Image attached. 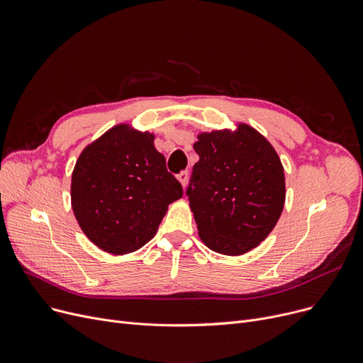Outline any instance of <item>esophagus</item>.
I'll return each mask as SVG.
<instances>
[{
    "mask_svg": "<svg viewBox=\"0 0 363 363\" xmlns=\"http://www.w3.org/2000/svg\"><path fill=\"white\" fill-rule=\"evenodd\" d=\"M177 178H178V181L181 182V185L185 186V185H186V181H188V172H186V170L181 172V174H179Z\"/></svg>",
    "mask_w": 363,
    "mask_h": 363,
    "instance_id": "34e87169",
    "label": "esophagus"
}]
</instances>
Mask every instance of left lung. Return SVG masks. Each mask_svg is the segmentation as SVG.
I'll return each instance as SVG.
<instances>
[{
  "label": "left lung",
  "instance_id": "8db88e82",
  "mask_svg": "<svg viewBox=\"0 0 363 363\" xmlns=\"http://www.w3.org/2000/svg\"><path fill=\"white\" fill-rule=\"evenodd\" d=\"M194 150L200 159L186 196L199 237L226 256L253 250L271 234L284 208L278 152L247 123H237L235 130L200 132Z\"/></svg>",
  "mask_w": 363,
  "mask_h": 363
}]
</instances>
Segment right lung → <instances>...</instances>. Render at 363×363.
Segmentation results:
<instances>
[{
  "label": "right lung",
  "instance_id": "1",
  "mask_svg": "<svg viewBox=\"0 0 363 363\" xmlns=\"http://www.w3.org/2000/svg\"><path fill=\"white\" fill-rule=\"evenodd\" d=\"M182 197L155 147V133L119 123L88 144L72 172L70 200L88 240L106 253L137 252Z\"/></svg>",
  "mask_w": 363,
  "mask_h": 363
}]
</instances>
